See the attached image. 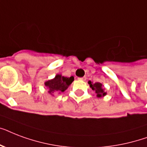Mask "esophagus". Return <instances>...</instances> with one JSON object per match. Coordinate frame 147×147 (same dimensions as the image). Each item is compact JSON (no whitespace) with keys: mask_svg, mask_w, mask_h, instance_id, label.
Wrapping results in <instances>:
<instances>
[{"mask_svg":"<svg viewBox=\"0 0 147 147\" xmlns=\"http://www.w3.org/2000/svg\"><path fill=\"white\" fill-rule=\"evenodd\" d=\"M79 80H82V81H86V77H82V78H78Z\"/></svg>","mask_w":147,"mask_h":147,"instance_id":"34e87169","label":"esophagus"}]
</instances>
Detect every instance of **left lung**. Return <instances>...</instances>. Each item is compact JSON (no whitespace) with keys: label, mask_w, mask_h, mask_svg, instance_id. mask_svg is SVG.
<instances>
[{"label":"left lung","mask_w":147,"mask_h":147,"mask_svg":"<svg viewBox=\"0 0 147 147\" xmlns=\"http://www.w3.org/2000/svg\"><path fill=\"white\" fill-rule=\"evenodd\" d=\"M88 84L90 85V87L92 88V89L95 92L98 98L104 97L107 94V93L105 92V89L103 88L102 84H101V83L95 82L93 84L91 81H89V82H88Z\"/></svg>","instance_id":"8db88e82"}]
</instances>
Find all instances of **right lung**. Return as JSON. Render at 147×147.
<instances>
[{"label":"right lung","instance_id":"obj_1","mask_svg":"<svg viewBox=\"0 0 147 147\" xmlns=\"http://www.w3.org/2000/svg\"><path fill=\"white\" fill-rule=\"evenodd\" d=\"M74 81V77L71 76L70 78L64 77L62 75H56L53 79L47 81L45 82V85L48 88V92L53 94L54 92H63L68 88L69 85Z\"/></svg>","mask_w":147,"mask_h":147}]
</instances>
